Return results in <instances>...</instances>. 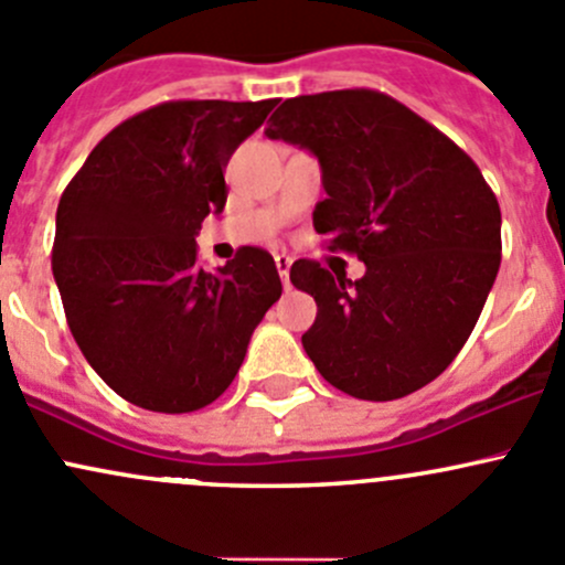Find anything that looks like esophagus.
<instances>
[{
	"label": "esophagus",
	"instance_id": "obj_1",
	"mask_svg": "<svg viewBox=\"0 0 565 565\" xmlns=\"http://www.w3.org/2000/svg\"><path fill=\"white\" fill-rule=\"evenodd\" d=\"M275 264H277V271H280L282 285H285V288H290V258H288V255H277Z\"/></svg>",
	"mask_w": 565,
	"mask_h": 565
}]
</instances>
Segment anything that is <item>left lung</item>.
I'll use <instances>...</instances> for the list:
<instances>
[{"mask_svg": "<svg viewBox=\"0 0 565 565\" xmlns=\"http://www.w3.org/2000/svg\"><path fill=\"white\" fill-rule=\"evenodd\" d=\"M266 136L318 157L326 198L312 225L367 266L356 282L318 260L290 266L318 305L307 356L356 399L427 386L462 351L498 277L500 206L479 166L372 89L290 97Z\"/></svg>", "mask_w": 565, "mask_h": 565, "instance_id": "1", "label": "left lung"}]
</instances>
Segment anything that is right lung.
Segmentation results:
<instances>
[{"instance_id":"1","label":"right lung","mask_w":565,"mask_h":565,"mask_svg":"<svg viewBox=\"0 0 565 565\" xmlns=\"http://www.w3.org/2000/svg\"><path fill=\"white\" fill-rule=\"evenodd\" d=\"M275 100H171L108 132L56 209L51 266L67 326L119 397L157 413L206 408L280 299L275 258L242 247L198 269L195 236L225 206V166Z\"/></svg>"}]
</instances>
